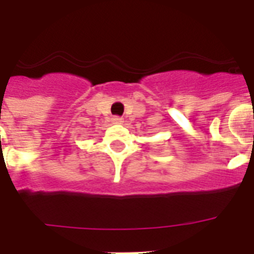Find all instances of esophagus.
Instances as JSON below:
<instances>
[{"instance_id": "obj_1", "label": "esophagus", "mask_w": 254, "mask_h": 254, "mask_svg": "<svg viewBox=\"0 0 254 254\" xmlns=\"http://www.w3.org/2000/svg\"><path fill=\"white\" fill-rule=\"evenodd\" d=\"M112 123H113V124H123L124 119H123V117H120V116H115V117L112 119Z\"/></svg>"}]
</instances>
